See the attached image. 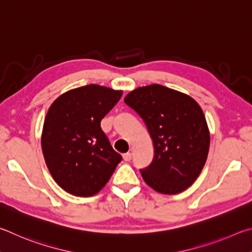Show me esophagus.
<instances>
[{
	"label": "esophagus",
	"mask_w": 252,
	"mask_h": 252,
	"mask_svg": "<svg viewBox=\"0 0 252 252\" xmlns=\"http://www.w3.org/2000/svg\"><path fill=\"white\" fill-rule=\"evenodd\" d=\"M123 158H124V160H125V161H129V160L131 159V154H130V153H126V154H124V155H123Z\"/></svg>",
	"instance_id": "34e87169"
}]
</instances>
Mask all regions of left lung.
Instances as JSON below:
<instances>
[{
    "label": "left lung",
    "mask_w": 252,
    "mask_h": 252,
    "mask_svg": "<svg viewBox=\"0 0 252 252\" xmlns=\"http://www.w3.org/2000/svg\"><path fill=\"white\" fill-rule=\"evenodd\" d=\"M124 101L142 117L153 139L154 159L140 169L145 183L168 195L191 186L204 168L210 144L197 101L159 84L136 88Z\"/></svg>",
    "instance_id": "obj_1"
}]
</instances>
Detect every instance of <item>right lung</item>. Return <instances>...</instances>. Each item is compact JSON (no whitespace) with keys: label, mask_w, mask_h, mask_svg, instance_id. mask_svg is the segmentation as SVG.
Segmentation results:
<instances>
[{"label":"right lung","mask_w":252,"mask_h":252,"mask_svg":"<svg viewBox=\"0 0 252 252\" xmlns=\"http://www.w3.org/2000/svg\"><path fill=\"white\" fill-rule=\"evenodd\" d=\"M122 95V91L90 84L64 93L48 108L42 151L52 177L65 191L96 195L121 162L100 121Z\"/></svg>","instance_id":"add662e5"}]
</instances>
